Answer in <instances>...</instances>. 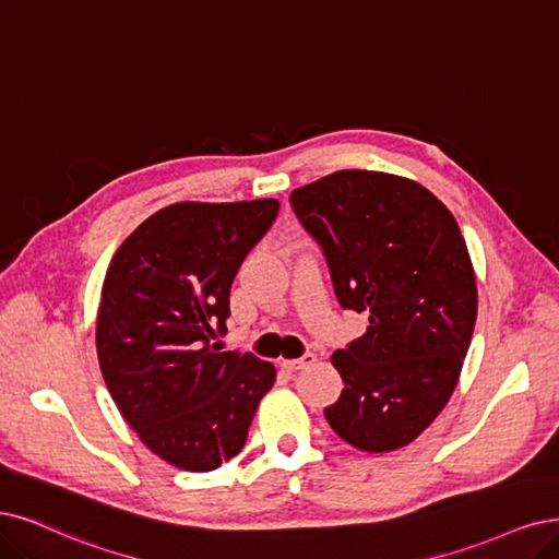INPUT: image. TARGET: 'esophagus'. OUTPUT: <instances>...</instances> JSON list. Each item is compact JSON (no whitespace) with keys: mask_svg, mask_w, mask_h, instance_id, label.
Listing matches in <instances>:
<instances>
[{"mask_svg":"<svg viewBox=\"0 0 559 559\" xmlns=\"http://www.w3.org/2000/svg\"><path fill=\"white\" fill-rule=\"evenodd\" d=\"M313 361H316V355H313V353H306V355H301L299 359H283L281 366H283L285 370H290V373H295V370H301V368H306V366H311Z\"/></svg>","mask_w":559,"mask_h":559,"instance_id":"34e87169","label":"esophagus"}]
</instances>
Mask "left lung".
<instances>
[{"label":"left lung","instance_id":"8db88e82","mask_svg":"<svg viewBox=\"0 0 559 559\" xmlns=\"http://www.w3.org/2000/svg\"><path fill=\"white\" fill-rule=\"evenodd\" d=\"M322 248L336 299L368 316L332 355L341 399L324 407L338 438L394 451L432 424L456 389L477 320V281L461 227L417 181L338 170L290 195Z\"/></svg>","mask_w":559,"mask_h":559}]
</instances>
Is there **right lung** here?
<instances>
[{"label":"right lung","mask_w":559,"mask_h":559,"mask_svg":"<svg viewBox=\"0 0 559 559\" xmlns=\"http://www.w3.org/2000/svg\"><path fill=\"white\" fill-rule=\"evenodd\" d=\"M276 216V200L170 204L117 248L103 281V380L140 440L179 469L237 456L276 380L274 364L214 343L239 266Z\"/></svg>","instance_id":"1"}]
</instances>
